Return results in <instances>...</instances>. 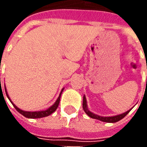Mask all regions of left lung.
Wrapping results in <instances>:
<instances>
[{
  "label": "left lung",
  "instance_id": "obj_1",
  "mask_svg": "<svg viewBox=\"0 0 147 147\" xmlns=\"http://www.w3.org/2000/svg\"><path fill=\"white\" fill-rule=\"evenodd\" d=\"M83 109L84 112L86 113L90 117H91L93 119H96V120H101L102 122H107V123H116L117 121H119L121 119H123V117L126 116L127 114L129 113L131 109L127 110L125 113H123L122 114H119V115H117V116H113V117H102V116H98L97 114L93 113L92 112L88 109L87 108V102H86V96H83Z\"/></svg>",
  "mask_w": 147,
  "mask_h": 147
}]
</instances>
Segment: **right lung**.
I'll use <instances>...</instances> for the list:
<instances>
[{
  "label": "right lung",
  "mask_w": 147,
  "mask_h": 147,
  "mask_svg": "<svg viewBox=\"0 0 147 147\" xmlns=\"http://www.w3.org/2000/svg\"><path fill=\"white\" fill-rule=\"evenodd\" d=\"M1 80V79H0ZM5 93H6V95L8 97V98L9 99V101L11 102V104L13 105V106L15 107V109H16V110L20 113V114H22L23 116H24L25 117H27V118H31V119H37V118H42V117H48L49 116L50 114H52L53 112L56 111V109H57L58 105H59V103H60V99H61V95L62 92H63V90H64V88L61 90V93H60V95L57 99V101L55 102V103L53 105L50 106L49 108H48L46 110H42V111H35V112H28V111H24L20 109V108H18L16 105H15L13 102H11V99L9 98V96L8 94V92H7V90H6V88H5Z\"/></svg>",
  "instance_id": "obj_1"
}]
</instances>
